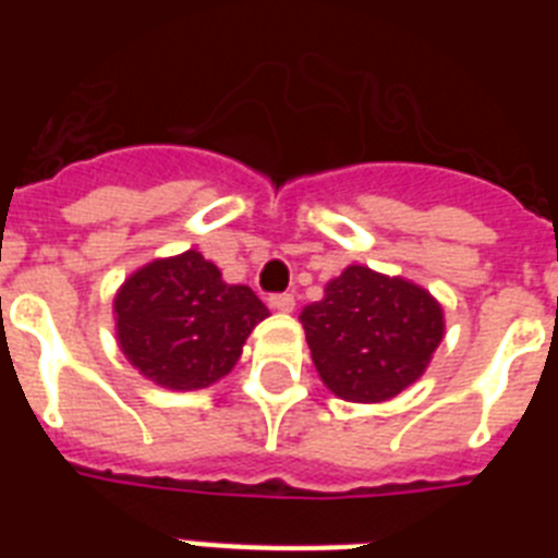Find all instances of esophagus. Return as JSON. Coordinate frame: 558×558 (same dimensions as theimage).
<instances>
[{
    "label": "esophagus",
    "mask_w": 558,
    "mask_h": 558,
    "mask_svg": "<svg viewBox=\"0 0 558 558\" xmlns=\"http://www.w3.org/2000/svg\"><path fill=\"white\" fill-rule=\"evenodd\" d=\"M269 306L271 310H278V313H292V310H295V295H289V292L269 295Z\"/></svg>",
    "instance_id": "obj_1"
}]
</instances>
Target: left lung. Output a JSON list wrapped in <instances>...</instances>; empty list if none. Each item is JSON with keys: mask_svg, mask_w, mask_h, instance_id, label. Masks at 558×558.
<instances>
[{"mask_svg": "<svg viewBox=\"0 0 558 558\" xmlns=\"http://www.w3.org/2000/svg\"><path fill=\"white\" fill-rule=\"evenodd\" d=\"M313 365L350 402H385L423 376L442 341V310L425 289L348 266L301 313Z\"/></svg>", "mask_w": 558, "mask_h": 558, "instance_id": "8db88e82", "label": "left lung"}]
</instances>
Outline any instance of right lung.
I'll list each match as a JSON object with an SVG mask.
<instances>
[{
    "label": "right lung",
    "mask_w": 558,
    "mask_h": 558,
    "mask_svg": "<svg viewBox=\"0 0 558 558\" xmlns=\"http://www.w3.org/2000/svg\"><path fill=\"white\" fill-rule=\"evenodd\" d=\"M266 315L252 289L226 283L199 252L153 260L116 295L124 356L147 379L173 390H199L222 379Z\"/></svg>",
    "instance_id": "1"
}]
</instances>
